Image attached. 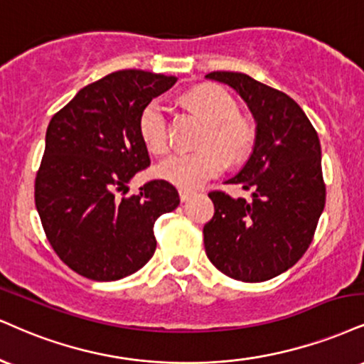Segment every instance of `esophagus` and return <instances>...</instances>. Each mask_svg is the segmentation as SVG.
<instances>
[{
    "mask_svg": "<svg viewBox=\"0 0 364 364\" xmlns=\"http://www.w3.org/2000/svg\"><path fill=\"white\" fill-rule=\"evenodd\" d=\"M195 195V191H190V190H179V198L181 201H188L191 198V196Z\"/></svg>",
    "mask_w": 364,
    "mask_h": 364,
    "instance_id": "esophagus-1",
    "label": "esophagus"
}]
</instances>
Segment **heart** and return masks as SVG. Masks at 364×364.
Segmentation results:
<instances>
[{
	"label": "heart",
	"mask_w": 364,
	"mask_h": 364,
	"mask_svg": "<svg viewBox=\"0 0 364 364\" xmlns=\"http://www.w3.org/2000/svg\"><path fill=\"white\" fill-rule=\"evenodd\" d=\"M185 103L208 124L203 146H217L230 159H240L247 154L254 139V127L249 118L239 115L237 103L224 87L198 86L186 93ZM139 132L149 151L154 154L166 152L169 142L168 113L161 100H151L142 108ZM220 151L215 147H205L196 152H174L156 166L154 174L171 185L193 190L224 173L227 159Z\"/></svg>",
	"instance_id": "1"
}]
</instances>
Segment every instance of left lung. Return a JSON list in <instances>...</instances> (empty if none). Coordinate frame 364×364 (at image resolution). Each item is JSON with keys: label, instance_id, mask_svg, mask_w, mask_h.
I'll return each mask as SVG.
<instances>
[{"label": "left lung", "instance_id": "left-lung-1", "mask_svg": "<svg viewBox=\"0 0 364 364\" xmlns=\"http://www.w3.org/2000/svg\"><path fill=\"white\" fill-rule=\"evenodd\" d=\"M207 80L237 93L256 122L252 152L225 183L251 200L210 191L215 213L203 227L205 252L218 271L246 283L266 282L307 251L326 205L318 135L295 100L242 73Z\"/></svg>", "mask_w": 364, "mask_h": 364}]
</instances>
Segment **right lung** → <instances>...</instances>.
<instances>
[{
	"label": "right lung",
	"instance_id": "add662e5",
	"mask_svg": "<svg viewBox=\"0 0 364 364\" xmlns=\"http://www.w3.org/2000/svg\"><path fill=\"white\" fill-rule=\"evenodd\" d=\"M174 82L135 69L112 73L77 91L47 127L35 207L57 256L81 277L115 282L139 271L156 251L157 217L179 205L163 179L129 198L117 195L151 163L140 112Z\"/></svg>",
	"mask_w": 364,
	"mask_h": 364
}]
</instances>
